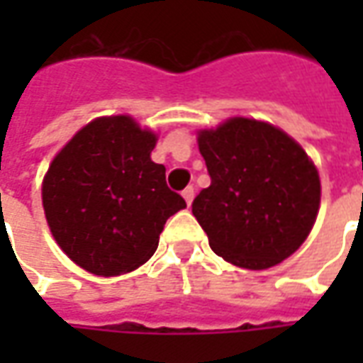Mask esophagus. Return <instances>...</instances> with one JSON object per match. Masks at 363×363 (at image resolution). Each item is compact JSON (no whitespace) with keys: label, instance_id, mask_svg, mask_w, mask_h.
Masks as SVG:
<instances>
[{"label":"esophagus","instance_id":"1","mask_svg":"<svg viewBox=\"0 0 363 363\" xmlns=\"http://www.w3.org/2000/svg\"><path fill=\"white\" fill-rule=\"evenodd\" d=\"M182 198L186 200V204H192V200H194V186H186V189L182 190Z\"/></svg>","mask_w":363,"mask_h":363}]
</instances>
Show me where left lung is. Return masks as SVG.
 <instances>
[{
    "instance_id": "obj_1",
    "label": "left lung",
    "mask_w": 363,
    "mask_h": 363,
    "mask_svg": "<svg viewBox=\"0 0 363 363\" xmlns=\"http://www.w3.org/2000/svg\"><path fill=\"white\" fill-rule=\"evenodd\" d=\"M212 184L192 213L216 255L249 270L278 264L301 247L320 204L319 173L280 128L229 118L198 134Z\"/></svg>"
}]
</instances>
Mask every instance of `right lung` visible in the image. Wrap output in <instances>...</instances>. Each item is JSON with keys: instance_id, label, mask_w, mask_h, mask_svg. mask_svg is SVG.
Here are the masks:
<instances>
[{"instance_id": "obj_1", "label": "right lung", "mask_w": 363, "mask_h": 363, "mask_svg": "<svg viewBox=\"0 0 363 363\" xmlns=\"http://www.w3.org/2000/svg\"><path fill=\"white\" fill-rule=\"evenodd\" d=\"M157 135L130 116L89 122L64 145L43 182L46 221L60 249L96 276L142 267L165 221L186 202L151 161Z\"/></svg>"}]
</instances>
